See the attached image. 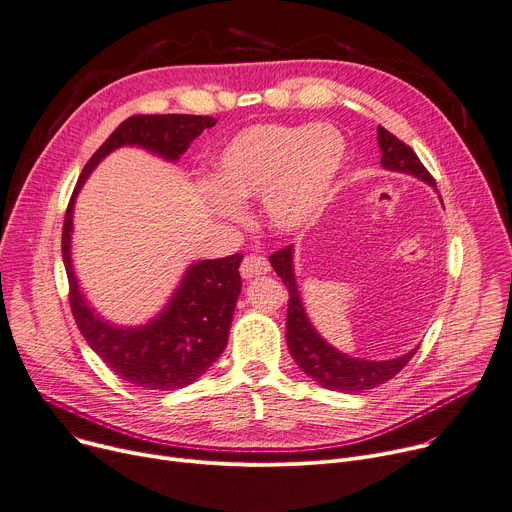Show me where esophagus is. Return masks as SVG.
Masks as SVG:
<instances>
[{
	"label": "esophagus",
	"mask_w": 512,
	"mask_h": 512,
	"mask_svg": "<svg viewBox=\"0 0 512 512\" xmlns=\"http://www.w3.org/2000/svg\"><path fill=\"white\" fill-rule=\"evenodd\" d=\"M267 271H269V261L263 255H247L241 263V276L245 280L267 274Z\"/></svg>",
	"instance_id": "esophagus-1"
}]
</instances>
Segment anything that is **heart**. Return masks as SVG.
Masks as SVG:
<instances>
[{"instance_id": "1", "label": "heart", "mask_w": 512, "mask_h": 512, "mask_svg": "<svg viewBox=\"0 0 512 512\" xmlns=\"http://www.w3.org/2000/svg\"><path fill=\"white\" fill-rule=\"evenodd\" d=\"M348 158L344 133L329 123H259L236 133L216 158L208 208L238 220L245 199L261 197L267 224L296 232L313 224L333 195Z\"/></svg>"}]
</instances>
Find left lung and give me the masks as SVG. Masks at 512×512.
Returning <instances> with one entry per match:
<instances>
[{
	"label": "left lung",
	"mask_w": 512,
	"mask_h": 512,
	"mask_svg": "<svg viewBox=\"0 0 512 512\" xmlns=\"http://www.w3.org/2000/svg\"><path fill=\"white\" fill-rule=\"evenodd\" d=\"M377 140L383 152V168L393 170V173L412 175L436 189L434 179L430 177L426 166L420 162V158L410 146H405L401 140H397L385 127H379ZM269 263L276 269V274L282 278L290 294L286 315V342L290 354L306 377H311L321 387L342 393H362L374 389L393 379L416 354L418 348L391 360H364L352 358L344 352L335 350L317 333L309 317H306L294 276V247L290 245L286 249L276 251L269 257Z\"/></svg>",
	"instance_id": "8db88e82"
}]
</instances>
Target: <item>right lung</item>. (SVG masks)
<instances>
[{"mask_svg":"<svg viewBox=\"0 0 512 512\" xmlns=\"http://www.w3.org/2000/svg\"><path fill=\"white\" fill-rule=\"evenodd\" d=\"M218 119L201 115H135L123 121L84 166L65 212L61 255L70 282V306L88 346L117 377L150 391H177L197 381L224 352L241 294L243 255L203 259L187 267L175 294L146 325L121 327L102 319L86 300L72 263L76 197L102 158L123 146L144 148L177 162L197 135Z\"/></svg>","mask_w":512,"mask_h":512,"instance_id":"right-lung-1","label":"right lung"}]
</instances>
